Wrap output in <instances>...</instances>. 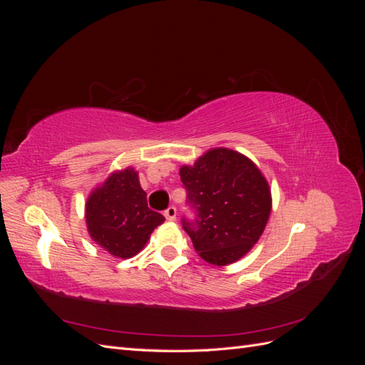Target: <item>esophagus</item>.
I'll return each instance as SVG.
<instances>
[{"mask_svg":"<svg viewBox=\"0 0 365 365\" xmlns=\"http://www.w3.org/2000/svg\"><path fill=\"white\" fill-rule=\"evenodd\" d=\"M164 216H165V219H168V220H176V208L173 205H170L164 212Z\"/></svg>","mask_w":365,"mask_h":365,"instance_id":"esophagus-1","label":"esophagus"}]
</instances>
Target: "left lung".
<instances>
[{"label":"left lung","instance_id":"left-lung-1","mask_svg":"<svg viewBox=\"0 0 365 365\" xmlns=\"http://www.w3.org/2000/svg\"><path fill=\"white\" fill-rule=\"evenodd\" d=\"M180 176L196 212L192 222L182 217V228L201 259L225 267L244 257L267 227L272 204L257 165L236 150L216 148L182 165Z\"/></svg>","mask_w":365,"mask_h":365}]
</instances>
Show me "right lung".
<instances>
[{
  "mask_svg": "<svg viewBox=\"0 0 365 365\" xmlns=\"http://www.w3.org/2000/svg\"><path fill=\"white\" fill-rule=\"evenodd\" d=\"M85 219L96 244L120 259L134 257L165 220L148 207L146 192L132 168L111 173L96 187L86 200Z\"/></svg>",
  "mask_w": 365,
  "mask_h": 365,
  "instance_id": "add662e5",
  "label": "right lung"
}]
</instances>
